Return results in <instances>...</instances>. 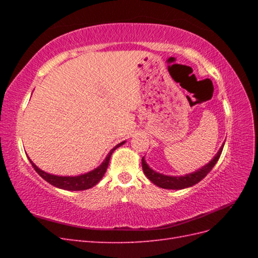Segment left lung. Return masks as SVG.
<instances>
[{"label": "left lung", "mask_w": 258, "mask_h": 258, "mask_svg": "<svg viewBox=\"0 0 258 258\" xmlns=\"http://www.w3.org/2000/svg\"><path fill=\"white\" fill-rule=\"evenodd\" d=\"M224 144L225 143H223V145L220 148V151L217 152V154L214 156L213 159L211 160L208 163V165H206V166L202 167L201 169L197 170L196 172L186 174L184 176H169V175L161 174V173L156 172V171L152 170L150 167H148L144 157L142 158L143 172L152 183L161 187V188H165V189H183V188H187V187H190L195 184L199 183L201 179L204 178L210 172V171L213 169V167L215 166V163L217 162V160L220 159V156L223 152Z\"/></svg>", "instance_id": "left-lung-1"}]
</instances>
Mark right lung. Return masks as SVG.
<instances>
[{
	"label": "right lung",
	"mask_w": 258,
	"mask_h": 258,
	"mask_svg": "<svg viewBox=\"0 0 258 258\" xmlns=\"http://www.w3.org/2000/svg\"><path fill=\"white\" fill-rule=\"evenodd\" d=\"M123 143H124V141L119 144H117L114 148H112L110 153H108V155L106 156L104 161L101 163L98 168L90 171V172L81 174V175H76V176H58V175H53V174H49L47 172H44L43 170L38 169L34 165L32 160H31L29 157L28 158L36 172L40 174L46 182H48L52 186H56V187H58V188L66 189V190H85V189L91 188V187L97 185L101 181V178L103 177L105 171L108 167V162H110L111 155L113 154V152L116 150L117 147L121 146Z\"/></svg>",
	"instance_id": "1"
}]
</instances>
